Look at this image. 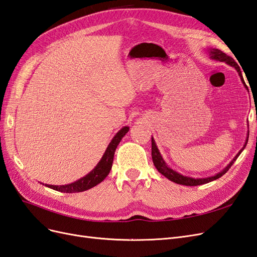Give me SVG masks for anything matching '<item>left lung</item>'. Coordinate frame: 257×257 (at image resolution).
Returning a JSON list of instances; mask_svg holds the SVG:
<instances>
[{
    "instance_id": "obj_1",
    "label": "left lung",
    "mask_w": 257,
    "mask_h": 257,
    "mask_svg": "<svg viewBox=\"0 0 257 257\" xmlns=\"http://www.w3.org/2000/svg\"><path fill=\"white\" fill-rule=\"evenodd\" d=\"M209 53H210V55H211L212 59H215V60L222 61V62H226V63H228L229 65H231V67H233L234 69H236L237 72L239 73V75H240V77H241V80H242L243 85L245 86V88L247 89V87H246V85H245V83H244V79H243V77H242V73H241L240 67L238 65V63L232 59L231 57L227 56L225 53H223L222 50L216 49V48H215V49H211V50L209 51ZM245 145H246V144H245ZM245 145H244V148H245ZM244 148L237 154V156L233 158V160L231 161V163H230L228 166H227L222 172L217 173L216 175H214V177L207 178V179H194V178L184 177V175H181V174L178 173L177 171H173L172 169H170V168L166 165V163L164 161L163 157H161L160 153H159V151H158V149H157V146H156V144H155V141H154V139H152V158H153V163H154V165H155V167H156V169L158 170V172H160L161 174L165 175V177H166L167 179H169L170 181H172V182H174V183H178V184H181V185L197 186V185L206 184V183H209V182L214 181V180H216V179H218V178H221L223 174H225L227 171L229 170V168L232 166L233 161L239 157L241 152H242V151L244 150Z\"/></svg>"
}]
</instances>
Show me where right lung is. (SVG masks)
I'll return each instance as SVG.
<instances>
[{"label": "right lung", "instance_id": "obj_1", "mask_svg": "<svg viewBox=\"0 0 257 257\" xmlns=\"http://www.w3.org/2000/svg\"><path fill=\"white\" fill-rule=\"evenodd\" d=\"M128 131H129L128 127H123L116 134L111 143L108 144L103 157H102V159L99 161L97 167L94 168L90 173H88L86 177L68 185H63V186L46 185V186L61 193H78V192H84V190H87L99 184V183H101L107 177V174L109 173V171H111L115 150L117 148V145L119 144L121 139L123 138V136L126 135Z\"/></svg>", "mask_w": 257, "mask_h": 257}]
</instances>
